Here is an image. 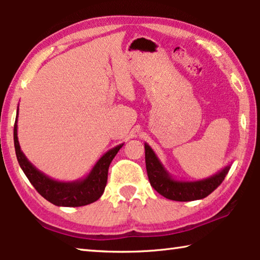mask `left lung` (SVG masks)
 Wrapping results in <instances>:
<instances>
[{"instance_id":"8db88e82","label":"left lung","mask_w":260,"mask_h":260,"mask_svg":"<svg viewBox=\"0 0 260 260\" xmlns=\"http://www.w3.org/2000/svg\"><path fill=\"white\" fill-rule=\"evenodd\" d=\"M144 150L147 173L150 184L161 196L172 201L189 202L204 199L221 184L231 169V165H227L218 173L206 179L183 181L172 178L149 144L144 143Z\"/></svg>"}]
</instances>
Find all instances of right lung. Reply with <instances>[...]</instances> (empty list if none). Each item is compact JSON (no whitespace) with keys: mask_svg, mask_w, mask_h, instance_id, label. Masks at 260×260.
Wrapping results in <instances>:
<instances>
[{"mask_svg":"<svg viewBox=\"0 0 260 260\" xmlns=\"http://www.w3.org/2000/svg\"><path fill=\"white\" fill-rule=\"evenodd\" d=\"M17 118H18V111H17L14 127L17 159L29 182L33 184V187L42 197H45L47 201L57 206L76 208V206L93 203L102 196L108 181L109 166L117 152L124 146V143L105 152L85 178L76 180V181H58V180L51 179L42 173L41 171H39L21 151L18 136H17V127H18L17 126Z\"/></svg>","mask_w":260,"mask_h":260,"instance_id":"add662e5","label":"right lung"}]
</instances>
